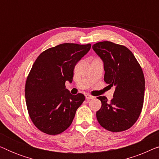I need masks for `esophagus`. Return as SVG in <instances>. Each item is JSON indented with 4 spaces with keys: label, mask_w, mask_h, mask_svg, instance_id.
Instances as JSON below:
<instances>
[{
    "label": "esophagus",
    "mask_w": 159,
    "mask_h": 159,
    "mask_svg": "<svg viewBox=\"0 0 159 159\" xmlns=\"http://www.w3.org/2000/svg\"><path fill=\"white\" fill-rule=\"evenodd\" d=\"M85 98H86L87 100H90V99L94 98V97L92 96V95H90V94H86L85 95Z\"/></svg>",
    "instance_id": "esophagus-1"
}]
</instances>
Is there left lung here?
<instances>
[{"instance_id":"left-lung-1","label":"left lung","mask_w":159,"mask_h":159,"mask_svg":"<svg viewBox=\"0 0 159 159\" xmlns=\"http://www.w3.org/2000/svg\"><path fill=\"white\" fill-rule=\"evenodd\" d=\"M93 49L103 62L104 81L115 86L111 102L99 96L102 106L96 112L100 125L111 132L129 129L140 116L145 94L143 70L133 53L124 45L109 41L95 43Z\"/></svg>"}]
</instances>
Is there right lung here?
Returning <instances> with one entry per match:
<instances>
[{
	"mask_svg": "<svg viewBox=\"0 0 159 159\" xmlns=\"http://www.w3.org/2000/svg\"><path fill=\"white\" fill-rule=\"evenodd\" d=\"M90 48V44L63 43L45 50L32 65L26 82V104L30 119L41 132L58 134L72 123L84 95H71L65 82H72L76 64Z\"/></svg>",
	"mask_w": 159,
	"mask_h": 159,
	"instance_id": "right-lung-1",
	"label": "right lung"
}]
</instances>
